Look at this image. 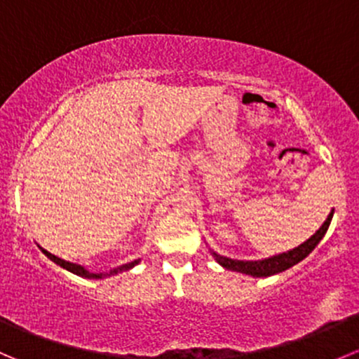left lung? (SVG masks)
Segmentation results:
<instances>
[{
	"label": "left lung",
	"instance_id": "left-lung-1",
	"mask_svg": "<svg viewBox=\"0 0 359 359\" xmlns=\"http://www.w3.org/2000/svg\"><path fill=\"white\" fill-rule=\"evenodd\" d=\"M332 217H334V210L328 215V219L325 220L323 226L313 234L307 241H304L302 245H299L297 248L288 250V252L280 253V255H273L269 259H262V260H236V259H229V257H222L219 253L212 252V255L215 257L217 262L220 264L222 267L231 271H236V273H243V274H250V276L255 278H266V276H273V274L283 273V271L290 269L292 266L299 264L300 260L306 259L316 245L323 240L325 233L328 231V226L332 222Z\"/></svg>",
	"mask_w": 359,
	"mask_h": 359
}]
</instances>
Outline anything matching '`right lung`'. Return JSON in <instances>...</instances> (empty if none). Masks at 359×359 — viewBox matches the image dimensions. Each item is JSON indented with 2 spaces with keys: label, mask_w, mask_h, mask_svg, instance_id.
<instances>
[{
  "label": "right lung",
  "mask_w": 359,
  "mask_h": 359,
  "mask_svg": "<svg viewBox=\"0 0 359 359\" xmlns=\"http://www.w3.org/2000/svg\"><path fill=\"white\" fill-rule=\"evenodd\" d=\"M39 248H41V247H39ZM41 252L45 253V255L48 257L50 260H53V262L59 264L60 267H64V269L71 271V273L78 274V276H81V278H88V280H100V278H104V276H112V274H118V273H123V271L132 269L133 266H137V264H139V259H137V260H133V262H130V264H123V266L116 267V269H111L109 273H90V271H86L85 267L79 266V264L67 262V260L60 259V257H55V255H53V253L46 252V250H43V248H41Z\"/></svg>",
  "instance_id": "add662e5"
}]
</instances>
